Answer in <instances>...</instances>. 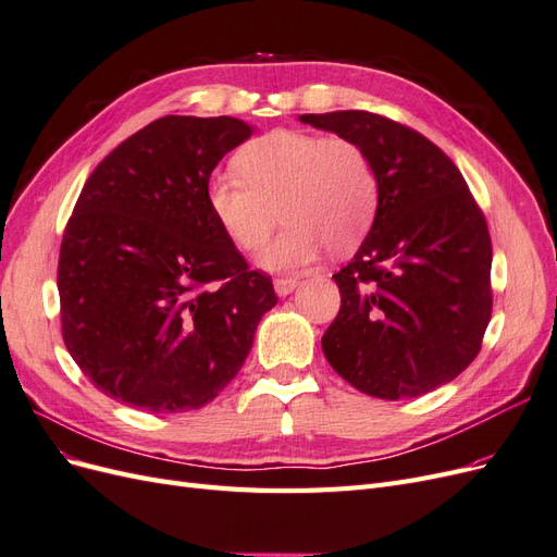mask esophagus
I'll return each instance as SVG.
<instances>
[{
  "instance_id": "34e87169",
  "label": "esophagus",
  "mask_w": 557,
  "mask_h": 557,
  "mask_svg": "<svg viewBox=\"0 0 557 557\" xmlns=\"http://www.w3.org/2000/svg\"><path fill=\"white\" fill-rule=\"evenodd\" d=\"M297 285H299V278H288V276H285V278H276L274 281V290H276L278 297H288L297 288Z\"/></svg>"
}]
</instances>
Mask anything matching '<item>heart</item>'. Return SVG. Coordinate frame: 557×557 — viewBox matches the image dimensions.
<instances>
[{"label": "heart", "instance_id": "heart-1", "mask_svg": "<svg viewBox=\"0 0 557 557\" xmlns=\"http://www.w3.org/2000/svg\"><path fill=\"white\" fill-rule=\"evenodd\" d=\"M239 176L215 174L207 205L242 250L262 248L283 218L288 227L260 264L295 269L320 250H348L372 225L379 178L367 150L346 137L274 129L237 156Z\"/></svg>", "mask_w": 557, "mask_h": 557}]
</instances>
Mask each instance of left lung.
<instances>
[{
  "instance_id": "1",
  "label": "left lung",
  "mask_w": 557,
  "mask_h": 557,
  "mask_svg": "<svg viewBox=\"0 0 557 557\" xmlns=\"http://www.w3.org/2000/svg\"><path fill=\"white\" fill-rule=\"evenodd\" d=\"M372 158V230L332 278L342 307L323 334L332 369L379 399L432 393L481 350L493 311V246L458 166L423 134L369 111L305 113Z\"/></svg>"
}]
</instances>
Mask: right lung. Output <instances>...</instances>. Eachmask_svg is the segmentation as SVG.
Wrapping results in <instances>:
<instances>
[{"label":"right lung","instance_id":"right-lung-1","mask_svg":"<svg viewBox=\"0 0 557 557\" xmlns=\"http://www.w3.org/2000/svg\"><path fill=\"white\" fill-rule=\"evenodd\" d=\"M250 134L230 115H164L83 185L60 246L62 339L104 395L150 413L199 409L248 358L278 297L215 223L207 185Z\"/></svg>","mask_w":557,"mask_h":557}]
</instances>
